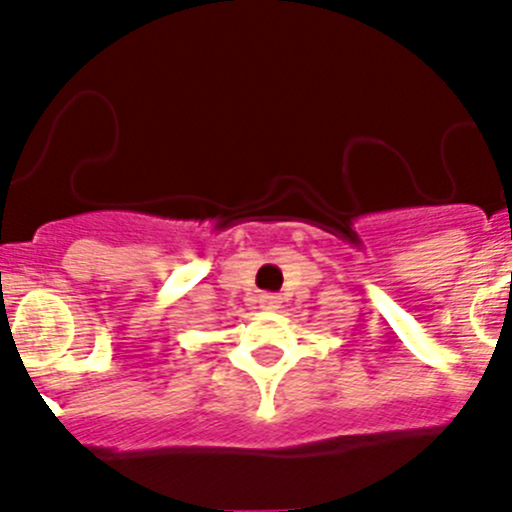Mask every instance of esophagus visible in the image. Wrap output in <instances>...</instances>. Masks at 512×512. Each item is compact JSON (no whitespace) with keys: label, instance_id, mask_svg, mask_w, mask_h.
Returning <instances> with one entry per match:
<instances>
[{"label":"esophagus","instance_id":"esophagus-1","mask_svg":"<svg viewBox=\"0 0 512 512\" xmlns=\"http://www.w3.org/2000/svg\"><path fill=\"white\" fill-rule=\"evenodd\" d=\"M260 307L262 309H277L280 307V297H277V294H260Z\"/></svg>","mask_w":512,"mask_h":512}]
</instances>
